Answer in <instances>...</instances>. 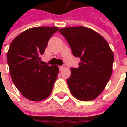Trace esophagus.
Instances as JSON below:
<instances>
[{
  "label": "esophagus",
  "mask_w": 127,
  "mask_h": 127,
  "mask_svg": "<svg viewBox=\"0 0 127 127\" xmlns=\"http://www.w3.org/2000/svg\"><path fill=\"white\" fill-rule=\"evenodd\" d=\"M63 68H64L63 66H59V69H60V71H61V70H62V69H63Z\"/></svg>",
  "instance_id": "34e87169"
}]
</instances>
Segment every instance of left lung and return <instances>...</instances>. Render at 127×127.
<instances>
[{
	"instance_id": "8db88e82",
	"label": "left lung",
	"mask_w": 127,
	"mask_h": 127,
	"mask_svg": "<svg viewBox=\"0 0 127 127\" xmlns=\"http://www.w3.org/2000/svg\"><path fill=\"white\" fill-rule=\"evenodd\" d=\"M73 55L80 58L78 68H71L66 80L73 96L80 101H92L103 91L112 75L114 54L106 40L84 26L59 29Z\"/></svg>"
}]
</instances>
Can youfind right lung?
<instances>
[{
    "mask_svg": "<svg viewBox=\"0 0 127 127\" xmlns=\"http://www.w3.org/2000/svg\"><path fill=\"white\" fill-rule=\"evenodd\" d=\"M58 30L47 26L27 29L10 44L7 53L10 75L18 91L29 100L42 101L52 93L59 69L58 66L43 64L41 56Z\"/></svg>",
    "mask_w": 127,
    "mask_h": 127,
    "instance_id": "right-lung-1",
    "label": "right lung"
}]
</instances>
